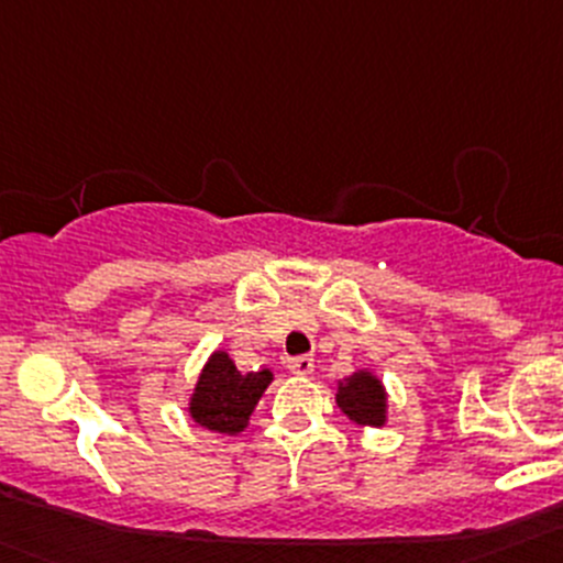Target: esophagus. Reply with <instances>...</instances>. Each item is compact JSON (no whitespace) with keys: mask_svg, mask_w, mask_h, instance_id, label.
Masks as SVG:
<instances>
[{"mask_svg":"<svg viewBox=\"0 0 563 563\" xmlns=\"http://www.w3.org/2000/svg\"><path fill=\"white\" fill-rule=\"evenodd\" d=\"M286 367L294 376H308V373H313V356H288Z\"/></svg>","mask_w":563,"mask_h":563,"instance_id":"34e87169","label":"esophagus"}]
</instances>
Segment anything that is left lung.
Wrapping results in <instances>:
<instances>
[{
	"mask_svg": "<svg viewBox=\"0 0 563 563\" xmlns=\"http://www.w3.org/2000/svg\"><path fill=\"white\" fill-rule=\"evenodd\" d=\"M338 406L356 424L382 428L384 411H387V395H384L382 382L373 373H354L351 378H345V384H340Z\"/></svg>",
	"mask_w": 563,
	"mask_h": 563,
	"instance_id": "1",
	"label": "left lung"
}]
</instances>
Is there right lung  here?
Listing matches in <instances>:
<instances>
[{
  "label": "right lung",
  "mask_w": 563,
  "mask_h": 563,
  "mask_svg": "<svg viewBox=\"0 0 563 563\" xmlns=\"http://www.w3.org/2000/svg\"><path fill=\"white\" fill-rule=\"evenodd\" d=\"M272 373L258 371L242 376L225 351L212 354L198 378L196 391L190 400V413L201 428L218 430V433H240L253 413L255 402L261 400L264 389L269 387Z\"/></svg>",
  "instance_id": "right-lung-1"
}]
</instances>
